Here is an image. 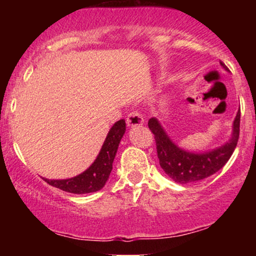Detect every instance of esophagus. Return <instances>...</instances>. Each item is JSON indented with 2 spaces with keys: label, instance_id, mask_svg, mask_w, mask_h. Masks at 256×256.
I'll return each mask as SVG.
<instances>
[{
  "label": "esophagus",
  "instance_id": "1",
  "mask_svg": "<svg viewBox=\"0 0 256 256\" xmlns=\"http://www.w3.org/2000/svg\"><path fill=\"white\" fill-rule=\"evenodd\" d=\"M143 122H144V119H143L140 112L138 110L130 112V114L126 118V124H128V126H138L142 125Z\"/></svg>",
  "mask_w": 256,
  "mask_h": 256
}]
</instances>
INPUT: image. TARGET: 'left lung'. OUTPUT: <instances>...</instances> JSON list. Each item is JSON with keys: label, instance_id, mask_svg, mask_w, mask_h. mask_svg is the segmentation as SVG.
Returning <instances> with one entry per match:
<instances>
[{"label": "left lung", "instance_id": "1", "mask_svg": "<svg viewBox=\"0 0 256 256\" xmlns=\"http://www.w3.org/2000/svg\"><path fill=\"white\" fill-rule=\"evenodd\" d=\"M220 64L222 67H225L224 62L220 61ZM240 122V112L238 110L234 122V132H232L231 140L220 148L204 152V154H195V152H185L178 148L170 140L155 118L149 119L148 126L154 134L161 168L176 183L186 184L210 177L218 172L228 162L238 142Z\"/></svg>", "mask_w": 256, "mask_h": 256}]
</instances>
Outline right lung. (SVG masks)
I'll use <instances>...</instances> for the list:
<instances>
[{
  "label": "right lung",
  "instance_id": "right-lung-1",
  "mask_svg": "<svg viewBox=\"0 0 256 256\" xmlns=\"http://www.w3.org/2000/svg\"><path fill=\"white\" fill-rule=\"evenodd\" d=\"M126 124L124 119L119 120L113 125L106 137L104 146L95 162L82 174L71 179H62V180H49V179H44V180L52 186L72 194H88L101 190L104 186L107 179L110 178L112 168H113L114 158H116L119 143L122 137L124 136Z\"/></svg>",
  "mask_w": 256,
  "mask_h": 256
}]
</instances>
